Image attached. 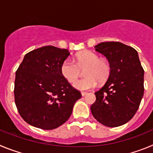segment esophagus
<instances>
[{
    "mask_svg": "<svg viewBox=\"0 0 153 153\" xmlns=\"http://www.w3.org/2000/svg\"><path fill=\"white\" fill-rule=\"evenodd\" d=\"M86 94H87L86 92H81V95H82V97H84V96H86Z\"/></svg>",
    "mask_w": 153,
    "mask_h": 153,
    "instance_id": "esophagus-1",
    "label": "esophagus"
}]
</instances>
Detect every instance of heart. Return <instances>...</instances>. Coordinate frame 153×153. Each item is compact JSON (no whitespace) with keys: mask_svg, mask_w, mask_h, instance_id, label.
Listing matches in <instances>:
<instances>
[{"mask_svg":"<svg viewBox=\"0 0 153 153\" xmlns=\"http://www.w3.org/2000/svg\"><path fill=\"white\" fill-rule=\"evenodd\" d=\"M86 67V68L85 67ZM85 68L86 78L74 83V86L79 90H90L97 86L98 80L102 82L109 76L110 66L106 60L92 51H86L78 53L75 61L68 58L63 62L60 67L63 77L70 83H74L80 73V69Z\"/></svg>","mask_w":153,"mask_h":153,"instance_id":"b5f03b06","label":"heart"}]
</instances>
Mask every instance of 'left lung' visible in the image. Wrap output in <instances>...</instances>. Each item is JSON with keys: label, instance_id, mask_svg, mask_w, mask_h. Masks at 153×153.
<instances>
[{"label": "left lung", "instance_id": "1", "mask_svg": "<svg viewBox=\"0 0 153 153\" xmlns=\"http://www.w3.org/2000/svg\"><path fill=\"white\" fill-rule=\"evenodd\" d=\"M95 50L107 58L110 73L102 88L95 92L90 107L99 123L117 127L136 114L144 93V70L134 48L120 42H102Z\"/></svg>", "mask_w": 153, "mask_h": 153}]
</instances>
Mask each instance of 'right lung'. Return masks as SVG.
I'll return each mask as SVG.
<instances>
[{
    "label": "right lung",
    "instance_id": "obj_1",
    "mask_svg": "<svg viewBox=\"0 0 153 153\" xmlns=\"http://www.w3.org/2000/svg\"><path fill=\"white\" fill-rule=\"evenodd\" d=\"M68 50L45 46L27 53L16 71L14 100L19 113L33 126L50 130L70 118L81 98L61 74Z\"/></svg>",
    "mask_w": 153,
    "mask_h": 153
}]
</instances>
